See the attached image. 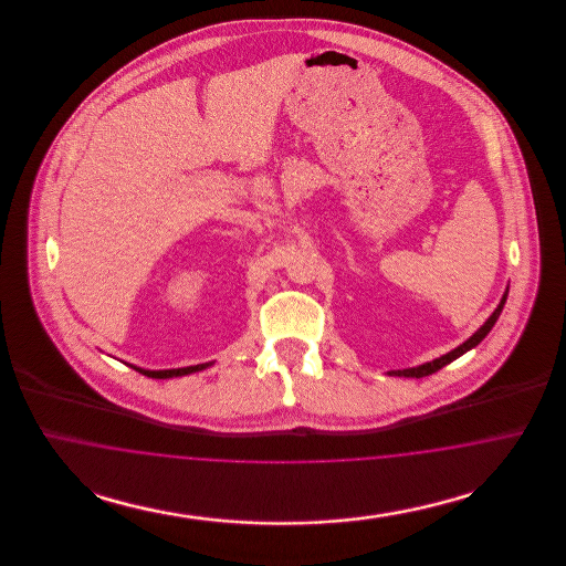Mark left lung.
<instances>
[{
    "instance_id": "left-lung-1",
    "label": "left lung",
    "mask_w": 566,
    "mask_h": 566,
    "mask_svg": "<svg viewBox=\"0 0 566 566\" xmlns=\"http://www.w3.org/2000/svg\"><path fill=\"white\" fill-rule=\"evenodd\" d=\"M505 301H507V293L503 295L501 298V303H499V307L494 310V314L485 321L484 326H480V331L473 335V337H469L462 346H458L457 350L448 352L446 356H441V358H434L432 363H427V365H420V367H413V369H403V371H390V376H401V377H424L431 376L434 371H439L441 367H446V365H450L452 360H457L458 356H462L464 352L471 350V348H475L482 339H484L485 335L492 331V326L494 323L499 321V316H501V312H503V305H505Z\"/></svg>"
}]
</instances>
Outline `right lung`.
I'll use <instances>...</instances> for the list:
<instances>
[{"mask_svg": "<svg viewBox=\"0 0 566 566\" xmlns=\"http://www.w3.org/2000/svg\"><path fill=\"white\" fill-rule=\"evenodd\" d=\"M134 369L135 371H139V374H144V376L165 379V377L187 376V374H192V371H201V369H206V365L187 367V369H165V371H144V369H137V367H134Z\"/></svg>", "mask_w": 566, "mask_h": 566, "instance_id": "right-lung-1", "label": "right lung"}]
</instances>
